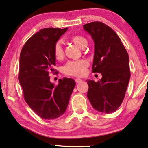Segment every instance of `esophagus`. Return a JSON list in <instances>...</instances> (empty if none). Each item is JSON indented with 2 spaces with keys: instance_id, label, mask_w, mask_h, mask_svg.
<instances>
[{
  "instance_id": "1",
  "label": "esophagus",
  "mask_w": 148,
  "mask_h": 148,
  "mask_svg": "<svg viewBox=\"0 0 148 148\" xmlns=\"http://www.w3.org/2000/svg\"><path fill=\"white\" fill-rule=\"evenodd\" d=\"M82 81H83V80H82V79H79V78L75 79V82H76L77 83H81V82H82Z\"/></svg>"
}]
</instances>
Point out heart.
Listing matches in <instances>:
<instances>
[{
    "label": "heart",
    "mask_w": 148,
    "mask_h": 148,
    "mask_svg": "<svg viewBox=\"0 0 148 148\" xmlns=\"http://www.w3.org/2000/svg\"><path fill=\"white\" fill-rule=\"evenodd\" d=\"M73 40L79 47H81L83 45L87 42V40L81 36H75L73 37ZM53 53L57 59H61L63 57L64 52L62 40H59L55 42L53 47ZM88 65V61L85 59L69 61L63 67V72L67 75L80 77L85 73Z\"/></svg>",
    "instance_id": "1"
}]
</instances>
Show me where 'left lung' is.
Wrapping results in <instances>:
<instances>
[{"label": "left lung", "instance_id": "1", "mask_svg": "<svg viewBox=\"0 0 148 148\" xmlns=\"http://www.w3.org/2000/svg\"><path fill=\"white\" fill-rule=\"evenodd\" d=\"M95 43L92 71L102 78L95 82L87 80V97L93 108L99 112L116 111L125 97L130 79L129 55L116 33L101 22L83 25Z\"/></svg>", "mask_w": 148, "mask_h": 148}]
</instances>
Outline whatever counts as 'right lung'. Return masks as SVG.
<instances>
[{
	"label": "right lung",
	"instance_id": "1",
	"mask_svg": "<svg viewBox=\"0 0 148 148\" xmlns=\"http://www.w3.org/2000/svg\"><path fill=\"white\" fill-rule=\"evenodd\" d=\"M68 28H45L34 34L21 50L18 79L25 101L44 119H56L67 110L75 82L73 79H59L55 85L49 73L53 72L56 58L55 43Z\"/></svg>",
	"mask_w": 148,
	"mask_h": 148
}]
</instances>
